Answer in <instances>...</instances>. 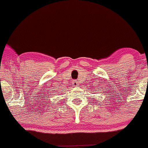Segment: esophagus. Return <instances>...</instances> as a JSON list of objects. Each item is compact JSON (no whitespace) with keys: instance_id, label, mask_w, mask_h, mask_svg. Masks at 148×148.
<instances>
[{"instance_id":"esophagus-1","label":"esophagus","mask_w":148,"mask_h":148,"mask_svg":"<svg viewBox=\"0 0 148 148\" xmlns=\"http://www.w3.org/2000/svg\"><path fill=\"white\" fill-rule=\"evenodd\" d=\"M73 84L74 86H77V80H74V81L73 82Z\"/></svg>"}]
</instances>
